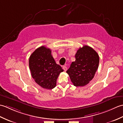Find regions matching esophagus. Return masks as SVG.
Wrapping results in <instances>:
<instances>
[{"mask_svg":"<svg viewBox=\"0 0 123 123\" xmlns=\"http://www.w3.org/2000/svg\"><path fill=\"white\" fill-rule=\"evenodd\" d=\"M63 68V69L64 70V71H67V67L66 66H63V68Z\"/></svg>","mask_w":123,"mask_h":123,"instance_id":"34e87169","label":"esophagus"}]
</instances>
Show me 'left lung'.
Instances as JSON below:
<instances>
[{"mask_svg": "<svg viewBox=\"0 0 123 123\" xmlns=\"http://www.w3.org/2000/svg\"><path fill=\"white\" fill-rule=\"evenodd\" d=\"M75 61L72 62L67 71L71 82L76 87H83L92 80L98 68L99 57L91 48L84 45L77 51Z\"/></svg>", "mask_w": 123, "mask_h": 123, "instance_id": "1", "label": "left lung"}]
</instances>
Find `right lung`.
I'll use <instances>...</instances> for the list:
<instances>
[{"instance_id": "obj_1", "label": "right lung", "mask_w": 123, "mask_h": 123, "mask_svg": "<svg viewBox=\"0 0 123 123\" xmlns=\"http://www.w3.org/2000/svg\"><path fill=\"white\" fill-rule=\"evenodd\" d=\"M51 50L44 46L36 49L29 59V67L32 77L43 88L52 89L56 86L60 74L63 71L56 63Z\"/></svg>"}]
</instances>
